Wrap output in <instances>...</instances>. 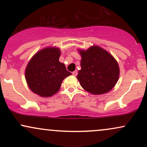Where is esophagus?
Instances as JSON below:
<instances>
[{
	"label": "esophagus",
	"mask_w": 147,
	"mask_h": 147,
	"mask_svg": "<svg viewBox=\"0 0 147 147\" xmlns=\"http://www.w3.org/2000/svg\"><path fill=\"white\" fill-rule=\"evenodd\" d=\"M77 74H78V72H77V70H75V71H74L73 72H72V75H73L74 76H75V77L77 75Z\"/></svg>",
	"instance_id": "obj_1"
}]
</instances>
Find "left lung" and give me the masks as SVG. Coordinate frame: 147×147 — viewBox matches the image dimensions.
<instances>
[{"label":"left lung","mask_w":147,"mask_h":147,"mask_svg":"<svg viewBox=\"0 0 147 147\" xmlns=\"http://www.w3.org/2000/svg\"><path fill=\"white\" fill-rule=\"evenodd\" d=\"M82 56L81 68L77 78L85 90L93 95H102L112 90L117 84L119 68L117 61L99 46L86 50H79Z\"/></svg>","instance_id":"8db88e82"}]
</instances>
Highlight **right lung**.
Segmentation results:
<instances>
[{"label": "right lung", "mask_w": 147, "mask_h": 147, "mask_svg": "<svg viewBox=\"0 0 147 147\" xmlns=\"http://www.w3.org/2000/svg\"><path fill=\"white\" fill-rule=\"evenodd\" d=\"M59 48L48 47L36 52L25 69L27 84L34 93L51 97L58 92L62 82L72 74L59 61Z\"/></svg>", "instance_id": "right-lung-1"}]
</instances>
